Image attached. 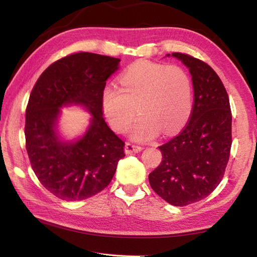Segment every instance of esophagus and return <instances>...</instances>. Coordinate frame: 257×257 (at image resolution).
Here are the masks:
<instances>
[{
  "mask_svg": "<svg viewBox=\"0 0 257 257\" xmlns=\"http://www.w3.org/2000/svg\"><path fill=\"white\" fill-rule=\"evenodd\" d=\"M143 149H144L143 147L136 146V145H133L130 143H125V146H124V151H125V154H127V155L137 154V152L143 151Z\"/></svg>",
  "mask_w": 257,
  "mask_h": 257,
  "instance_id": "34e87169",
  "label": "esophagus"
}]
</instances>
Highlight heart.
<instances>
[{
  "mask_svg": "<svg viewBox=\"0 0 257 257\" xmlns=\"http://www.w3.org/2000/svg\"><path fill=\"white\" fill-rule=\"evenodd\" d=\"M119 88L106 86L101 91L102 111L109 124L137 141L156 138L160 132L170 136L180 132L192 112L193 91L189 75L176 65L136 62L119 76Z\"/></svg>",
  "mask_w": 257,
  "mask_h": 257,
  "instance_id": "b5f03b06",
  "label": "heart"
}]
</instances>
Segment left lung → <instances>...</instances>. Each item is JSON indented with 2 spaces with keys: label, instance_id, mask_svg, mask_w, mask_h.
<instances>
[{
  "label": "left lung",
  "instance_id": "1",
  "mask_svg": "<svg viewBox=\"0 0 257 257\" xmlns=\"http://www.w3.org/2000/svg\"><path fill=\"white\" fill-rule=\"evenodd\" d=\"M167 56L189 68L194 103L187 127L159 147L162 161L149 182L168 203L184 206L203 200L220 184L230 158L232 113L224 85L209 65L182 53Z\"/></svg>",
  "mask_w": 257,
  "mask_h": 257
}]
</instances>
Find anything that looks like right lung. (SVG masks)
<instances>
[{"instance_id":"right-lung-1","label":"right lung","mask_w":257,"mask_h":257,"mask_svg":"<svg viewBox=\"0 0 257 257\" xmlns=\"http://www.w3.org/2000/svg\"><path fill=\"white\" fill-rule=\"evenodd\" d=\"M119 58L76 53L48 66L33 88L25 114V140L33 171L51 193L66 201L97 194L110 183L123 141L103 119L101 91L119 68ZM79 105L91 113L78 139L64 141L58 119L64 106Z\"/></svg>"}]
</instances>
